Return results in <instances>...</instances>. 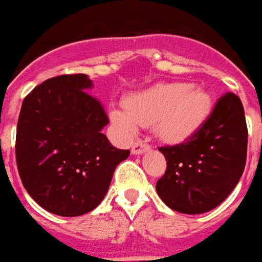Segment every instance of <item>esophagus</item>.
Wrapping results in <instances>:
<instances>
[{
  "label": "esophagus",
  "instance_id": "1",
  "mask_svg": "<svg viewBox=\"0 0 262 262\" xmlns=\"http://www.w3.org/2000/svg\"><path fill=\"white\" fill-rule=\"evenodd\" d=\"M147 150H150V144H147L144 141H136L133 147H131V153L133 155H141V153H144Z\"/></svg>",
  "mask_w": 262,
  "mask_h": 262
}]
</instances>
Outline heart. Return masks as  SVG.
<instances>
[{
    "instance_id": "obj_1",
    "label": "heart",
    "mask_w": 262,
    "mask_h": 262,
    "mask_svg": "<svg viewBox=\"0 0 262 262\" xmlns=\"http://www.w3.org/2000/svg\"><path fill=\"white\" fill-rule=\"evenodd\" d=\"M125 111L114 109L111 118L124 133H134L137 124H155L157 136L181 141L195 133L211 111L206 90L188 83H160L125 100Z\"/></svg>"
}]
</instances>
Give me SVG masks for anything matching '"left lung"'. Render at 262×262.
Listing matches in <instances>:
<instances>
[{"label":"left lung","mask_w":262,"mask_h":262,"mask_svg":"<svg viewBox=\"0 0 262 262\" xmlns=\"http://www.w3.org/2000/svg\"><path fill=\"white\" fill-rule=\"evenodd\" d=\"M248 128L241 99H217L203 125L175 146L159 147L166 170L156 191L172 210L201 214L222 204L237 185L247 163Z\"/></svg>","instance_id":"8db88e82"}]
</instances>
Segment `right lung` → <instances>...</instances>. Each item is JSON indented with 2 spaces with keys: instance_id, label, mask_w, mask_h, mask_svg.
Here are the masks:
<instances>
[{
  "instance_id": "add662e5",
  "label": "right lung",
  "mask_w": 262,
  "mask_h": 262,
  "mask_svg": "<svg viewBox=\"0 0 262 262\" xmlns=\"http://www.w3.org/2000/svg\"><path fill=\"white\" fill-rule=\"evenodd\" d=\"M86 74L45 80L26 96L17 122L15 160L29 195L64 217L102 203L118 163L129 156L109 143L103 105L87 90Z\"/></svg>"
}]
</instances>
